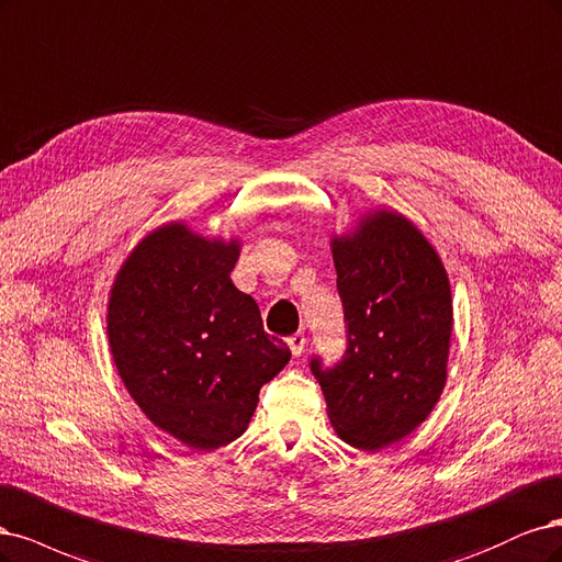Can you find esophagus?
Wrapping results in <instances>:
<instances>
[{"label":"esophagus","instance_id":"34e87169","mask_svg":"<svg viewBox=\"0 0 562 562\" xmlns=\"http://www.w3.org/2000/svg\"><path fill=\"white\" fill-rule=\"evenodd\" d=\"M286 342H289V350H292V355H294V357H301V355L305 352V336H303V334L289 336V338H286Z\"/></svg>","mask_w":562,"mask_h":562}]
</instances>
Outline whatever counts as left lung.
I'll return each instance as SVG.
<instances>
[{
	"label": "left lung",
	"instance_id": "1",
	"mask_svg": "<svg viewBox=\"0 0 562 562\" xmlns=\"http://www.w3.org/2000/svg\"><path fill=\"white\" fill-rule=\"evenodd\" d=\"M348 350L311 369L338 437L378 452L420 427L448 378L452 299L431 243L404 214L378 207L331 235Z\"/></svg>",
	"mask_w": 562,
	"mask_h": 562
}]
</instances>
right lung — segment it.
Wrapping results in <instances>:
<instances>
[{"label":"right lung","instance_id":"1","mask_svg":"<svg viewBox=\"0 0 562 562\" xmlns=\"http://www.w3.org/2000/svg\"><path fill=\"white\" fill-rule=\"evenodd\" d=\"M240 247L184 222L162 224L123 261L106 303L125 390L158 429L195 450L238 439L259 390L292 357L263 331L257 301L231 280Z\"/></svg>","mask_w":562,"mask_h":562}]
</instances>
